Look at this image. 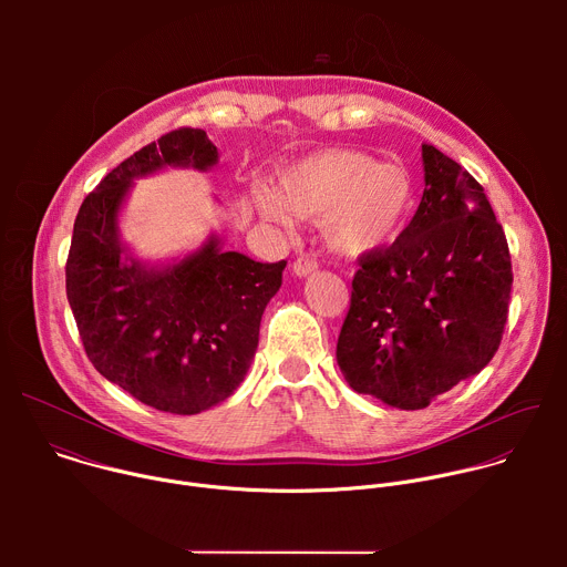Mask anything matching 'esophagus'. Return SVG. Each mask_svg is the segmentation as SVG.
Listing matches in <instances>:
<instances>
[{"label":"esophagus","instance_id":"esophagus-1","mask_svg":"<svg viewBox=\"0 0 567 567\" xmlns=\"http://www.w3.org/2000/svg\"><path fill=\"white\" fill-rule=\"evenodd\" d=\"M293 274L296 276H309L311 271H316L318 269V262L311 258V256H307V254H302V256H298V260L293 262Z\"/></svg>","mask_w":567,"mask_h":567}]
</instances>
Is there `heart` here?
<instances>
[{"label":"heart","mask_w":567,"mask_h":567,"mask_svg":"<svg viewBox=\"0 0 567 567\" xmlns=\"http://www.w3.org/2000/svg\"><path fill=\"white\" fill-rule=\"evenodd\" d=\"M262 208L276 219H320L332 249L363 256L390 245L406 226L415 208V184L406 168L334 147L289 166L276 193L262 195Z\"/></svg>","instance_id":"b5f03b06"}]
</instances>
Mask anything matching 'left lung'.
Returning a JSON list of instances; mask_svg holds the SVG:
<instances>
[{"mask_svg": "<svg viewBox=\"0 0 567 567\" xmlns=\"http://www.w3.org/2000/svg\"><path fill=\"white\" fill-rule=\"evenodd\" d=\"M422 156V202L390 247L357 258L337 343L346 381L401 411L426 409L494 359L514 282L484 188L431 143Z\"/></svg>", "mask_w": 567, "mask_h": 567, "instance_id": "8db88e82", "label": "left lung"}]
</instances>
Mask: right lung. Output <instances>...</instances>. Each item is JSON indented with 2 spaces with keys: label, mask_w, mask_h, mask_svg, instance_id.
<instances>
[{
  "label": "right lung",
  "mask_w": 567,
  "mask_h": 567,
  "mask_svg": "<svg viewBox=\"0 0 567 567\" xmlns=\"http://www.w3.org/2000/svg\"><path fill=\"white\" fill-rule=\"evenodd\" d=\"M204 130L179 127L118 164L80 206L64 267L66 298L94 368L145 406L195 415L235 392L258 348L280 262L219 251L213 237L164 271L123 262L116 217L134 177L164 166L210 168Z\"/></svg>",
  "instance_id": "1"
}]
</instances>
